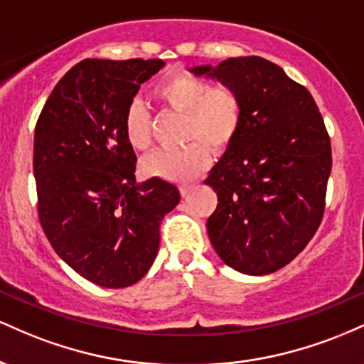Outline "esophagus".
<instances>
[{"instance_id": "esophagus-1", "label": "esophagus", "mask_w": 364, "mask_h": 364, "mask_svg": "<svg viewBox=\"0 0 364 364\" xmlns=\"http://www.w3.org/2000/svg\"><path fill=\"white\" fill-rule=\"evenodd\" d=\"M193 185H183V186H179V193H181V196H186V195H190V191L193 190Z\"/></svg>"}]
</instances>
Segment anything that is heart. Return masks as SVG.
Returning <instances> with one entry per match:
<instances>
[{"instance_id":"heart-1","label":"heart","mask_w":364,"mask_h":364,"mask_svg":"<svg viewBox=\"0 0 364 364\" xmlns=\"http://www.w3.org/2000/svg\"><path fill=\"white\" fill-rule=\"evenodd\" d=\"M154 95L166 109L185 114L183 140L190 144L179 150H157L145 157L141 171L147 176L174 183L191 181L207 169L208 150L223 156L243 129L245 102L231 87H214L202 77L174 72L159 83ZM123 129L135 150H147L152 145V118L141 102L129 104Z\"/></svg>"}]
</instances>
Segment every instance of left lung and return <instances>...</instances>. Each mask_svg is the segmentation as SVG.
I'll list each match as a JSON object with an SVG mask.
<instances>
[{
	"label": "left lung",
	"instance_id": "1",
	"mask_svg": "<svg viewBox=\"0 0 364 364\" xmlns=\"http://www.w3.org/2000/svg\"><path fill=\"white\" fill-rule=\"evenodd\" d=\"M208 75L243 97L240 136L212 168L217 193L207 232L225 265L248 275L282 269L321 223L332 149L311 94L260 56L229 58Z\"/></svg>",
	"mask_w": 364,
	"mask_h": 364
}]
</instances>
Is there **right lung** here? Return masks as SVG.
<instances>
[{
  "instance_id": "obj_1",
  "label": "right lung",
  "mask_w": 364,
  "mask_h": 364,
  "mask_svg": "<svg viewBox=\"0 0 364 364\" xmlns=\"http://www.w3.org/2000/svg\"><path fill=\"white\" fill-rule=\"evenodd\" d=\"M162 60H83L58 82L36 124L39 220L54 252L87 281L139 282L159 252L162 217L179 203L173 183H136L123 118Z\"/></svg>"
}]
</instances>
